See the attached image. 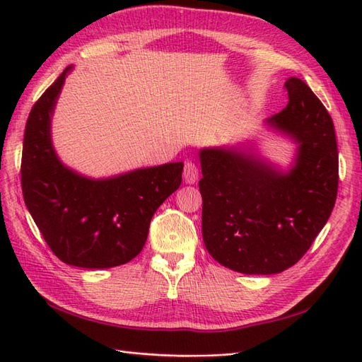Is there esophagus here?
Returning <instances> with one entry per match:
<instances>
[{"instance_id":"1","label":"esophagus","mask_w":362,"mask_h":362,"mask_svg":"<svg viewBox=\"0 0 362 362\" xmlns=\"http://www.w3.org/2000/svg\"><path fill=\"white\" fill-rule=\"evenodd\" d=\"M184 181L187 184H194L196 181H198V177H199V172H198V168H196V164L190 160H187L184 163Z\"/></svg>"}]
</instances>
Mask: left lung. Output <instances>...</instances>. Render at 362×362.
<instances>
[{"instance_id": "8db88e82", "label": "left lung", "mask_w": 362, "mask_h": 362, "mask_svg": "<svg viewBox=\"0 0 362 362\" xmlns=\"http://www.w3.org/2000/svg\"><path fill=\"white\" fill-rule=\"evenodd\" d=\"M288 104L266 124L298 148L288 170L243 146L199 151L202 237L210 255L245 275L294 266L329 218L338 190L334 122L302 80L286 81Z\"/></svg>"}]
</instances>
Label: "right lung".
Wrapping results in <instances>:
<instances>
[{
  "label": "right lung",
  "instance_id": "right-lung-1",
  "mask_svg": "<svg viewBox=\"0 0 362 362\" xmlns=\"http://www.w3.org/2000/svg\"><path fill=\"white\" fill-rule=\"evenodd\" d=\"M33 105L24 133L21 184L28 211L59 259L83 269L131 261L146 243L151 218L177 192L184 163L141 168L95 180L64 166L51 139L54 107L66 75Z\"/></svg>",
  "mask_w": 362,
  "mask_h": 362
}]
</instances>
